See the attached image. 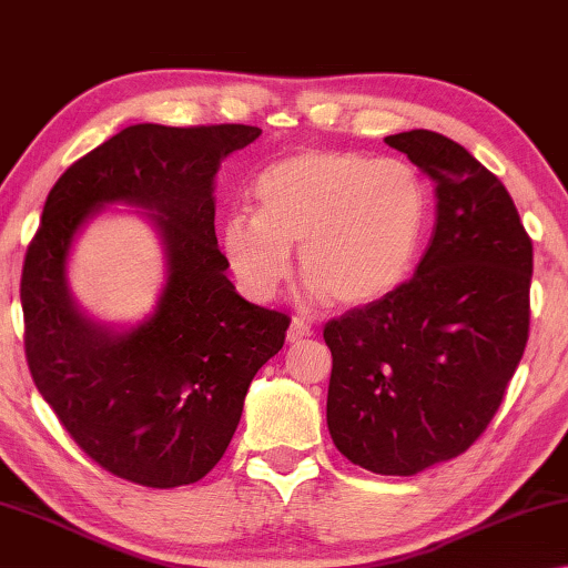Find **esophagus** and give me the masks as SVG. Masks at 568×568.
<instances>
[{
    "label": "esophagus",
    "instance_id": "34e87169",
    "mask_svg": "<svg viewBox=\"0 0 568 568\" xmlns=\"http://www.w3.org/2000/svg\"><path fill=\"white\" fill-rule=\"evenodd\" d=\"M306 336H312V324L300 320V316H294L292 324H290V332H286V342H302Z\"/></svg>",
    "mask_w": 568,
    "mask_h": 568
}]
</instances>
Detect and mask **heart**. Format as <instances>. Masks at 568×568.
I'll list each match as a JSON object with an SVG mask.
<instances>
[{
  "label": "heart",
  "mask_w": 568,
  "mask_h": 568,
  "mask_svg": "<svg viewBox=\"0 0 568 568\" xmlns=\"http://www.w3.org/2000/svg\"><path fill=\"white\" fill-rule=\"evenodd\" d=\"M256 212L224 219L222 248L254 302L292 274V246L312 300L372 304L404 282L419 252L426 194L412 166L352 152H300L252 186Z\"/></svg>",
  "instance_id": "heart-1"
}]
</instances>
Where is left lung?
Returning <instances> with one entry per match:
<instances>
[{
    "label": "left lung",
    "instance_id": "left-lung-1",
    "mask_svg": "<svg viewBox=\"0 0 568 568\" xmlns=\"http://www.w3.org/2000/svg\"><path fill=\"white\" fill-rule=\"evenodd\" d=\"M436 184L414 278L324 326L326 424L352 464L412 476L464 454L504 402L529 339L531 239L514 199L449 136L392 134Z\"/></svg>",
    "mask_w": 568,
    "mask_h": 568
}]
</instances>
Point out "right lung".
Masks as SVG:
<instances>
[{
  "instance_id": "right-lung-1",
  "label": "right lung",
  "mask_w": 568,
  "mask_h": 568,
  "mask_svg": "<svg viewBox=\"0 0 568 568\" xmlns=\"http://www.w3.org/2000/svg\"><path fill=\"white\" fill-rule=\"evenodd\" d=\"M258 134L126 126L77 159L44 202L19 286L27 364L79 449L124 481L174 489L212 471L254 374L284 346L292 320L236 294L214 232L219 164ZM109 201L154 211L168 252L158 310L129 333L87 321L65 286L75 232Z\"/></svg>"
}]
</instances>
